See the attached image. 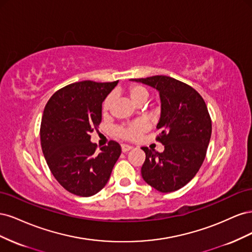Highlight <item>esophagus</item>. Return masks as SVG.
Instances as JSON below:
<instances>
[{
	"label": "esophagus",
	"instance_id": "esophagus-1",
	"mask_svg": "<svg viewBox=\"0 0 252 252\" xmlns=\"http://www.w3.org/2000/svg\"><path fill=\"white\" fill-rule=\"evenodd\" d=\"M122 151L123 152H127V151H129L130 149H132V147L130 146V145H126V144H122Z\"/></svg>",
	"mask_w": 252,
	"mask_h": 252
}]
</instances>
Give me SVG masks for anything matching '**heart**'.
I'll return each mask as SVG.
<instances>
[{"instance_id": "1", "label": "heart", "mask_w": 252, "mask_h": 252, "mask_svg": "<svg viewBox=\"0 0 252 252\" xmlns=\"http://www.w3.org/2000/svg\"><path fill=\"white\" fill-rule=\"evenodd\" d=\"M127 94H128L129 97L131 98V101L136 105L144 104L147 101L148 95H149L148 90L142 85H138V84H134V85L129 86L127 88ZM112 102H113L112 94H108L105 97V100L103 101V104H102L103 113H107L110 110ZM147 128H148V126L146 123H145V122L136 121L129 125L119 127L117 129V134L122 139L135 140V139H138L142 133L146 131Z\"/></svg>"}]
</instances>
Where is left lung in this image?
<instances>
[{
    "instance_id": "obj_1",
    "label": "left lung",
    "mask_w": 252,
    "mask_h": 252,
    "mask_svg": "<svg viewBox=\"0 0 252 252\" xmlns=\"http://www.w3.org/2000/svg\"><path fill=\"white\" fill-rule=\"evenodd\" d=\"M156 88L161 97L159 152L142 147L146 158L142 177L159 192H172L193 179L204 162L211 138V119L201 94L187 84L166 75L132 79Z\"/></svg>"
}]
</instances>
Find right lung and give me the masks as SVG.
I'll list each match as a JSON object with an SVG mask.
<instances>
[{
    "instance_id": "1",
    "label": "right lung",
    "mask_w": 252,
    "mask_h": 252,
    "mask_svg": "<svg viewBox=\"0 0 252 252\" xmlns=\"http://www.w3.org/2000/svg\"><path fill=\"white\" fill-rule=\"evenodd\" d=\"M119 81H83L58 90L49 98L41 122V146L53 177L67 191L91 196L107 184L121 156L110 141L96 152L90 133L102 121V103Z\"/></svg>"
}]
</instances>
